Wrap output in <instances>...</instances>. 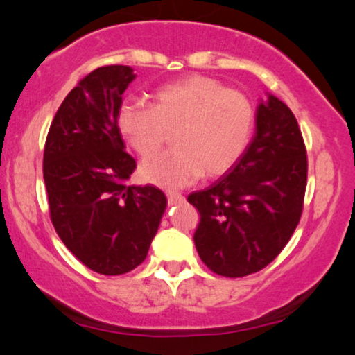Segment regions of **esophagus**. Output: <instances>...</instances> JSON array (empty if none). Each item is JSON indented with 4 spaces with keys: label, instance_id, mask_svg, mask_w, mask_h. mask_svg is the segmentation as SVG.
Returning <instances> with one entry per match:
<instances>
[{
    "label": "esophagus",
    "instance_id": "esophagus-1",
    "mask_svg": "<svg viewBox=\"0 0 355 355\" xmlns=\"http://www.w3.org/2000/svg\"><path fill=\"white\" fill-rule=\"evenodd\" d=\"M185 198H183L182 193H177V191H167V201L168 205H177V202H182Z\"/></svg>",
    "mask_w": 355,
    "mask_h": 355
}]
</instances>
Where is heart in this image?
Masks as SVG:
<instances>
[{
    "mask_svg": "<svg viewBox=\"0 0 355 355\" xmlns=\"http://www.w3.org/2000/svg\"><path fill=\"white\" fill-rule=\"evenodd\" d=\"M116 128L143 159L173 133V149L141 165V177L162 188H180L234 167L252 141L254 108L245 94L209 76L190 74L160 86L153 107L121 103Z\"/></svg>",
    "mask_w": 355,
    "mask_h": 355,
    "instance_id": "1",
    "label": "heart"
}]
</instances>
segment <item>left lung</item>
<instances>
[{"instance_id":"left-lung-1","label":"left lung","mask_w":355,"mask_h":355,"mask_svg":"<svg viewBox=\"0 0 355 355\" xmlns=\"http://www.w3.org/2000/svg\"><path fill=\"white\" fill-rule=\"evenodd\" d=\"M306 188V150L291 108L268 94L257 133L230 172L188 196L200 212L195 245L202 263L225 277L261 271L299 224Z\"/></svg>"}]
</instances>
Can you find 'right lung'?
<instances>
[{
	"mask_svg": "<svg viewBox=\"0 0 355 355\" xmlns=\"http://www.w3.org/2000/svg\"><path fill=\"white\" fill-rule=\"evenodd\" d=\"M130 66L94 69L51 121L44 150L50 217L66 248L89 269L118 276L139 266L157 234L167 198L153 185H128L136 160L116 128Z\"/></svg>",
	"mask_w": 355,
	"mask_h": 355,
	"instance_id": "1",
	"label": "right lung"
}]
</instances>
